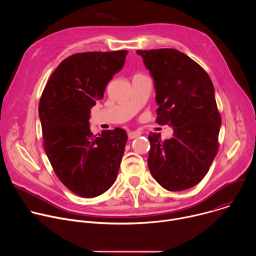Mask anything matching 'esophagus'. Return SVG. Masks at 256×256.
Here are the masks:
<instances>
[{"instance_id": "obj_1", "label": "esophagus", "mask_w": 256, "mask_h": 256, "mask_svg": "<svg viewBox=\"0 0 256 256\" xmlns=\"http://www.w3.org/2000/svg\"><path fill=\"white\" fill-rule=\"evenodd\" d=\"M140 134H142V132H140V130H134V132H128V138L132 140V138H138V136H140Z\"/></svg>"}]
</instances>
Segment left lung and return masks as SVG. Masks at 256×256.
Here are the masks:
<instances>
[{"label":"left lung","mask_w":256,"mask_h":256,"mask_svg":"<svg viewBox=\"0 0 256 256\" xmlns=\"http://www.w3.org/2000/svg\"><path fill=\"white\" fill-rule=\"evenodd\" d=\"M156 89L157 124L173 126L162 140L150 132L148 166L158 184L169 192L188 190L208 173L218 150L221 114L208 72L174 48L138 50Z\"/></svg>","instance_id":"8db88e82"}]
</instances>
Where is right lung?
Here are the masks:
<instances>
[{
  "label": "right lung",
  "instance_id": "1",
  "mask_svg": "<svg viewBox=\"0 0 256 256\" xmlns=\"http://www.w3.org/2000/svg\"><path fill=\"white\" fill-rule=\"evenodd\" d=\"M128 50L79 52L64 58L48 79L40 100L44 147L62 184L82 198L112 188L128 140L122 128L93 134L91 108L124 66Z\"/></svg>",
  "mask_w": 256,
  "mask_h": 256
}]
</instances>
